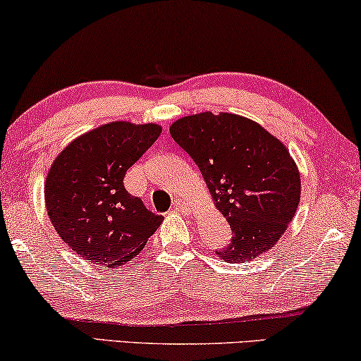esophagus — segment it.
Here are the masks:
<instances>
[{"label":"esophagus","instance_id":"obj_1","mask_svg":"<svg viewBox=\"0 0 361 361\" xmlns=\"http://www.w3.org/2000/svg\"><path fill=\"white\" fill-rule=\"evenodd\" d=\"M173 211L183 212V214H190L191 209H190V206H188V204H186L185 201H175V204H173Z\"/></svg>","mask_w":361,"mask_h":361}]
</instances>
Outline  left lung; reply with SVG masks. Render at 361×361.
<instances>
[{"instance_id":"8db88e82","label":"left lung","mask_w":361,"mask_h":361,"mask_svg":"<svg viewBox=\"0 0 361 361\" xmlns=\"http://www.w3.org/2000/svg\"><path fill=\"white\" fill-rule=\"evenodd\" d=\"M170 134L201 170L215 207L232 228L217 251L248 262L277 243L298 209L301 180L288 149L256 121L202 111L176 120Z\"/></svg>"}]
</instances>
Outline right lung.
I'll use <instances>...</instances> for the list:
<instances>
[{
	"instance_id": "right-lung-1",
	"label": "right lung",
	"mask_w": 361,
	"mask_h": 361,
	"mask_svg": "<svg viewBox=\"0 0 361 361\" xmlns=\"http://www.w3.org/2000/svg\"><path fill=\"white\" fill-rule=\"evenodd\" d=\"M162 126L113 121L64 147L45 180V206L56 233L90 264L134 259L164 217L126 191L128 169L157 141Z\"/></svg>"
}]
</instances>
